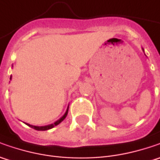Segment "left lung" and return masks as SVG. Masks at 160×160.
<instances>
[{
	"instance_id": "obj_1",
	"label": "left lung",
	"mask_w": 160,
	"mask_h": 160,
	"mask_svg": "<svg viewBox=\"0 0 160 160\" xmlns=\"http://www.w3.org/2000/svg\"><path fill=\"white\" fill-rule=\"evenodd\" d=\"M142 51H143V52H144V50H143V49H142Z\"/></svg>"
}]
</instances>
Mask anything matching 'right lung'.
<instances>
[{"label":"right lung","instance_id":"add662e5","mask_svg":"<svg viewBox=\"0 0 160 160\" xmlns=\"http://www.w3.org/2000/svg\"><path fill=\"white\" fill-rule=\"evenodd\" d=\"M10 80H11V76H10V78H9ZM68 107L67 108V110H66V112L65 114L59 118L58 120H57L55 123H53V124H51V125H48V126H32V125H30V124H27L28 126H30V127H32V128H34L35 130H37V131H46V130H49V129H52L53 128L54 126H58V124H60L63 120L66 118V117H67V115H68Z\"/></svg>","mask_w":160,"mask_h":160}]
</instances>
